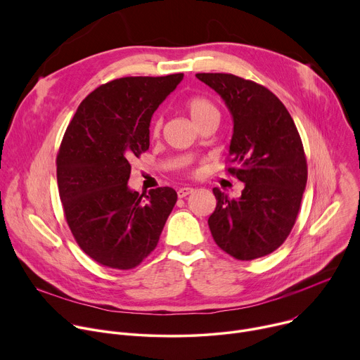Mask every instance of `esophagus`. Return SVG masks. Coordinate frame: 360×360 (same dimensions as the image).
Instances as JSON below:
<instances>
[{
  "label": "esophagus",
  "instance_id": "esophagus-1",
  "mask_svg": "<svg viewBox=\"0 0 360 360\" xmlns=\"http://www.w3.org/2000/svg\"><path fill=\"white\" fill-rule=\"evenodd\" d=\"M193 192V188H189V186H184V188H179L178 189V196L179 198H185L186 195H189V193H192Z\"/></svg>",
  "mask_w": 360,
  "mask_h": 360
}]
</instances>
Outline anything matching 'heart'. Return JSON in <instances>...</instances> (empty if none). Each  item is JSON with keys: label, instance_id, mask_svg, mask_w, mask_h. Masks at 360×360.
I'll return each mask as SVG.
<instances>
[{"label": "heart", "instance_id": "obj_1", "mask_svg": "<svg viewBox=\"0 0 360 360\" xmlns=\"http://www.w3.org/2000/svg\"><path fill=\"white\" fill-rule=\"evenodd\" d=\"M186 111L189 112L191 118L193 120V122L198 125L199 122H202L205 118H208L214 114H219L217 105L214 104L212 101H210L208 98L205 96H193L186 102ZM162 118H157L155 121L152 122L150 125V135L152 136H158L162 131Z\"/></svg>", "mask_w": 360, "mask_h": 360}]
</instances>
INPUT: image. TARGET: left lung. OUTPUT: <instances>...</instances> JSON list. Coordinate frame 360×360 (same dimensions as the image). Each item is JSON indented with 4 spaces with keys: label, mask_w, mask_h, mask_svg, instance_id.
<instances>
[{
    "label": "left lung",
    "mask_w": 360,
    "mask_h": 360,
    "mask_svg": "<svg viewBox=\"0 0 360 360\" xmlns=\"http://www.w3.org/2000/svg\"><path fill=\"white\" fill-rule=\"evenodd\" d=\"M215 89L233 118L228 172L245 184L231 199L214 188L208 225L217 245L239 261L262 258L289 236L307 181L300 135L281 99L232 74H196Z\"/></svg>",
    "instance_id": "8db88e82"
}]
</instances>
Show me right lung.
Returning <instances> with one entry per match:
<instances>
[{
  "label": "right lung",
  "mask_w": 360,
  "mask_h": 360,
  "mask_svg": "<svg viewBox=\"0 0 360 360\" xmlns=\"http://www.w3.org/2000/svg\"><path fill=\"white\" fill-rule=\"evenodd\" d=\"M184 74L124 77L99 85L79 104L57 155L67 224L96 264L132 269L157 248L178 195L162 186L128 188L131 161L149 148L152 114Z\"/></svg>",
  "instance_id": "obj_1"
}]
</instances>
